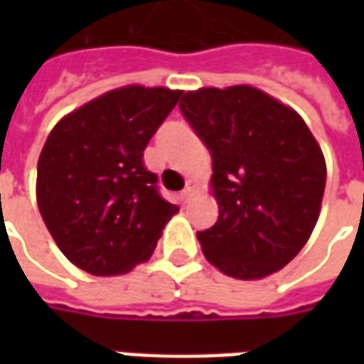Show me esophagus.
I'll return each mask as SVG.
<instances>
[{
  "label": "esophagus",
  "mask_w": 364,
  "mask_h": 364,
  "mask_svg": "<svg viewBox=\"0 0 364 364\" xmlns=\"http://www.w3.org/2000/svg\"><path fill=\"white\" fill-rule=\"evenodd\" d=\"M195 189H197V183L187 181V187L181 191V200H183V203H187V200H191V198H193V195H195Z\"/></svg>",
  "instance_id": "34e87169"
}]
</instances>
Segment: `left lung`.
I'll return each mask as SVG.
<instances>
[{
	"label": "left lung",
	"instance_id": "left-lung-1",
	"mask_svg": "<svg viewBox=\"0 0 364 364\" xmlns=\"http://www.w3.org/2000/svg\"><path fill=\"white\" fill-rule=\"evenodd\" d=\"M179 109L213 156L218 220L197 232L205 257L242 281L282 269L312 234L326 189L310 128L252 85L187 91Z\"/></svg>",
	"mask_w": 364,
	"mask_h": 364
}]
</instances>
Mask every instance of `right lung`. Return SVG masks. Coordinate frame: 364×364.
<instances>
[{
  "label": "right lung",
  "instance_id": "add662e5",
  "mask_svg": "<svg viewBox=\"0 0 364 364\" xmlns=\"http://www.w3.org/2000/svg\"><path fill=\"white\" fill-rule=\"evenodd\" d=\"M183 91L127 85L60 120L36 169V203L60 252L97 277L150 259L179 208L159 195L144 150Z\"/></svg>",
  "mask_w": 364,
  "mask_h": 364
}]
</instances>
